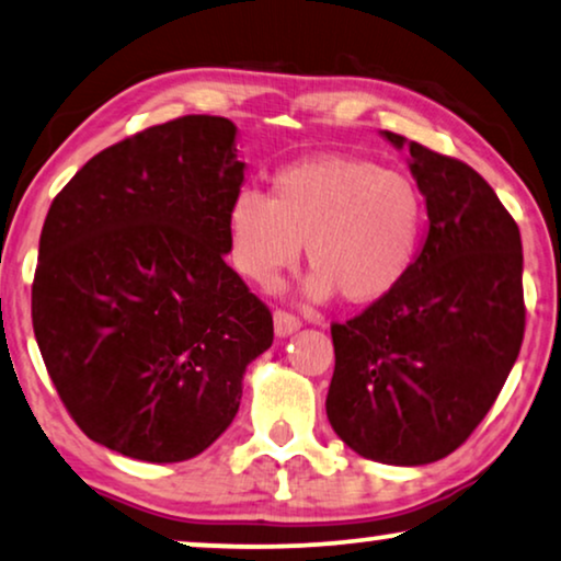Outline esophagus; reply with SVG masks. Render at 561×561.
Here are the masks:
<instances>
[{
	"mask_svg": "<svg viewBox=\"0 0 561 561\" xmlns=\"http://www.w3.org/2000/svg\"><path fill=\"white\" fill-rule=\"evenodd\" d=\"M300 325H302L300 318L293 316V312L274 310V331H276V335H282V339H285V335H289V333H295Z\"/></svg>",
	"mask_w": 561,
	"mask_h": 561,
	"instance_id": "1",
	"label": "esophagus"
}]
</instances>
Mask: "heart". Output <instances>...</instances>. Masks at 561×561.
I'll return each mask as SVG.
<instances>
[{
    "instance_id": "b5f03b06",
    "label": "heart",
    "mask_w": 561,
    "mask_h": 561,
    "mask_svg": "<svg viewBox=\"0 0 561 561\" xmlns=\"http://www.w3.org/2000/svg\"><path fill=\"white\" fill-rule=\"evenodd\" d=\"M228 256L261 289L300 261L308 293L333 289L351 302L394 293L413 268L425 233V203L413 179L354 156H312L276 169L268 194L243 186L226 213Z\"/></svg>"
}]
</instances>
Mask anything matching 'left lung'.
Returning a JSON list of instances; mask_svg holds the SVG:
<instances>
[{"instance_id":"1","label":"left lung","mask_w":561,"mask_h":561,"mask_svg":"<svg viewBox=\"0 0 561 561\" xmlns=\"http://www.w3.org/2000/svg\"><path fill=\"white\" fill-rule=\"evenodd\" d=\"M408 148L428 238L394 293L331 325L325 410L356 454L415 467L449 457L488 415L524 343L526 305L518 226L492 186L454 156Z\"/></svg>"}]
</instances>
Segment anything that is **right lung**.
Masks as SVG:
<instances>
[{"label":"right lung","instance_id":"add662e5","mask_svg":"<svg viewBox=\"0 0 561 561\" xmlns=\"http://www.w3.org/2000/svg\"><path fill=\"white\" fill-rule=\"evenodd\" d=\"M236 125L184 115L92 156L56 194L33 331L73 423L140 461L205 451L272 346V310L226 264Z\"/></svg>","mask_w":561,"mask_h":561}]
</instances>
